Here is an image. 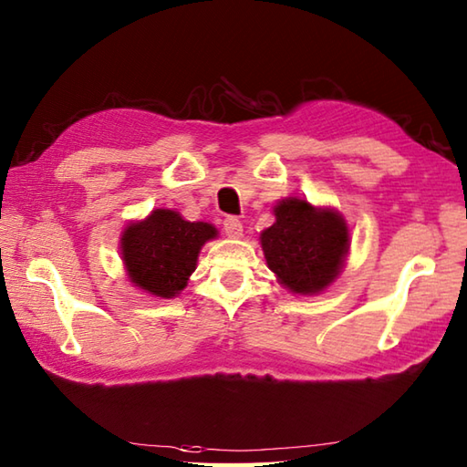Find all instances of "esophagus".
I'll return each mask as SVG.
<instances>
[{"instance_id": "esophagus-1", "label": "esophagus", "mask_w": 467, "mask_h": 467, "mask_svg": "<svg viewBox=\"0 0 467 467\" xmlns=\"http://www.w3.org/2000/svg\"><path fill=\"white\" fill-rule=\"evenodd\" d=\"M223 224H224V233L231 236V239H241V236H243V224H241L239 218L228 216V218H224Z\"/></svg>"}]
</instances>
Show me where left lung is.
Masks as SVG:
<instances>
[{
  "mask_svg": "<svg viewBox=\"0 0 467 467\" xmlns=\"http://www.w3.org/2000/svg\"><path fill=\"white\" fill-rule=\"evenodd\" d=\"M275 223L261 233L267 267L287 292L317 296L341 275L351 247L343 214L290 196L274 206Z\"/></svg>",
  "mask_w": 467,
  "mask_h": 467,
  "instance_id": "obj_1",
  "label": "left lung"
}]
</instances>
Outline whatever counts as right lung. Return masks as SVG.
I'll use <instances>...</instances> for the list:
<instances>
[{
  "label": "right lung",
  "instance_id": "1",
  "mask_svg": "<svg viewBox=\"0 0 467 467\" xmlns=\"http://www.w3.org/2000/svg\"><path fill=\"white\" fill-rule=\"evenodd\" d=\"M216 236L214 224L190 223L177 210L155 208L120 233L126 277L152 298H175L196 271L202 247Z\"/></svg>",
  "mask_w": 467,
  "mask_h": 467
}]
</instances>
